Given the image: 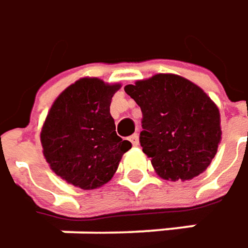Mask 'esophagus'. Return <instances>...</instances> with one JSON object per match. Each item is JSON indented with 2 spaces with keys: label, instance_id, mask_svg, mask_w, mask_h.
<instances>
[{
  "label": "esophagus",
  "instance_id": "esophagus-1",
  "mask_svg": "<svg viewBox=\"0 0 248 248\" xmlns=\"http://www.w3.org/2000/svg\"><path fill=\"white\" fill-rule=\"evenodd\" d=\"M129 140L132 142V145H133V146H138V145H139V136H138V133L132 135Z\"/></svg>",
  "mask_w": 248,
  "mask_h": 248
}]
</instances>
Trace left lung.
I'll return each mask as SVG.
<instances>
[{"label":"left lung","instance_id":"left-lung-1","mask_svg":"<svg viewBox=\"0 0 248 248\" xmlns=\"http://www.w3.org/2000/svg\"><path fill=\"white\" fill-rule=\"evenodd\" d=\"M124 92L142 109L140 146L159 177L186 182L210 166L221 140L220 112L200 86L156 74Z\"/></svg>","mask_w":248,"mask_h":248}]
</instances>
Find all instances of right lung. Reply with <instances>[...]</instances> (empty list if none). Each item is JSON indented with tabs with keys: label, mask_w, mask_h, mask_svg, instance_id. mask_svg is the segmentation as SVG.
<instances>
[{
	"label": "right lung",
	"mask_w": 248,
	"mask_h": 248,
	"mask_svg": "<svg viewBox=\"0 0 248 248\" xmlns=\"http://www.w3.org/2000/svg\"><path fill=\"white\" fill-rule=\"evenodd\" d=\"M121 83L80 78L54 101L41 129L42 153L51 170L66 183L93 190L106 185L130 147L116 135L112 96Z\"/></svg>",
	"instance_id": "1"
}]
</instances>
